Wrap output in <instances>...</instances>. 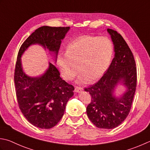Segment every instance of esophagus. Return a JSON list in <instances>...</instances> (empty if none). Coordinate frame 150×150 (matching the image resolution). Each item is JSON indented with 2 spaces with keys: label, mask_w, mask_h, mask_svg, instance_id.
<instances>
[{
  "label": "esophagus",
  "mask_w": 150,
  "mask_h": 150,
  "mask_svg": "<svg viewBox=\"0 0 150 150\" xmlns=\"http://www.w3.org/2000/svg\"><path fill=\"white\" fill-rule=\"evenodd\" d=\"M83 90V88H81V87L76 86L75 88V92H77V93H80Z\"/></svg>",
  "instance_id": "34e87169"
}]
</instances>
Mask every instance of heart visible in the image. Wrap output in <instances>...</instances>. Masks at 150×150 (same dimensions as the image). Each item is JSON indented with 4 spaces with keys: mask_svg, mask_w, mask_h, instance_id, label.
<instances>
[{
    "mask_svg": "<svg viewBox=\"0 0 150 150\" xmlns=\"http://www.w3.org/2000/svg\"><path fill=\"white\" fill-rule=\"evenodd\" d=\"M112 54V43L108 38L82 36L69 44L66 54L58 56L57 65L61 75L67 81L74 78L79 70V83H93L107 71Z\"/></svg>",
    "mask_w": 150,
    "mask_h": 150,
    "instance_id": "obj_1",
    "label": "heart"
}]
</instances>
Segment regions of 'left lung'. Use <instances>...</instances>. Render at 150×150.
Returning a JSON list of instances; mask_svg holds the SVG:
<instances>
[{
	"label": "left lung",
	"instance_id": "left-lung-1",
	"mask_svg": "<svg viewBox=\"0 0 150 150\" xmlns=\"http://www.w3.org/2000/svg\"><path fill=\"white\" fill-rule=\"evenodd\" d=\"M114 46V57L98 83L84 88L92 99L86 108L90 121L97 127L111 129L118 127L130 112L137 86V67L130 48L116 30L108 28ZM118 83L127 88L121 97L113 95Z\"/></svg>",
	"mask_w": 150,
	"mask_h": 150
}]
</instances>
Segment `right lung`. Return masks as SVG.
I'll list each match as a JSON object with an SVG mask.
<instances>
[{
  "instance_id": "right-lung-1",
  "label": "right lung",
  "mask_w": 150,
  "mask_h": 150,
  "mask_svg": "<svg viewBox=\"0 0 150 150\" xmlns=\"http://www.w3.org/2000/svg\"><path fill=\"white\" fill-rule=\"evenodd\" d=\"M67 27L43 26L36 29L21 46L14 73L16 96L21 111L28 121L41 129H51L60 122L74 87L60 77L54 64L42 75L31 77L23 71L22 54L29 46L39 44L54 54L55 61L62 40L69 30Z\"/></svg>"
}]
</instances>
